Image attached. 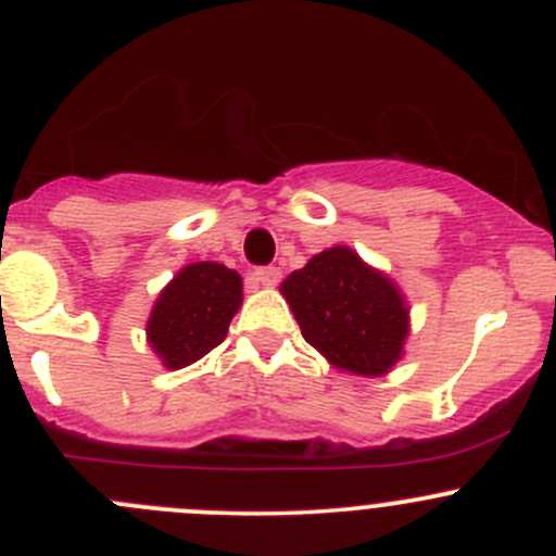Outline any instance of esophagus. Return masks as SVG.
<instances>
[{
	"label": "esophagus",
	"mask_w": 556,
	"mask_h": 556,
	"mask_svg": "<svg viewBox=\"0 0 556 556\" xmlns=\"http://www.w3.org/2000/svg\"><path fill=\"white\" fill-rule=\"evenodd\" d=\"M279 277H282L279 266H257V268H252V282H257V285H277Z\"/></svg>",
	"instance_id": "esophagus-1"
}]
</instances>
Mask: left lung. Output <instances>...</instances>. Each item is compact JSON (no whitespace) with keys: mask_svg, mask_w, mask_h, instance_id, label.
<instances>
[{"mask_svg":"<svg viewBox=\"0 0 556 556\" xmlns=\"http://www.w3.org/2000/svg\"><path fill=\"white\" fill-rule=\"evenodd\" d=\"M301 333L333 366L379 377L401 357L408 309L390 279L346 247L314 255L282 282Z\"/></svg>","mask_w":556,"mask_h":556,"instance_id":"obj_1","label":"left lung"}]
</instances>
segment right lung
Here are the masks:
<instances>
[{
  "mask_svg": "<svg viewBox=\"0 0 556 556\" xmlns=\"http://www.w3.org/2000/svg\"><path fill=\"white\" fill-rule=\"evenodd\" d=\"M242 304V277L223 263H190L166 285L148 339L166 368H185L223 344Z\"/></svg>",
  "mask_w": 556,
  "mask_h": 556,
  "instance_id": "1",
  "label": "right lung"
}]
</instances>
